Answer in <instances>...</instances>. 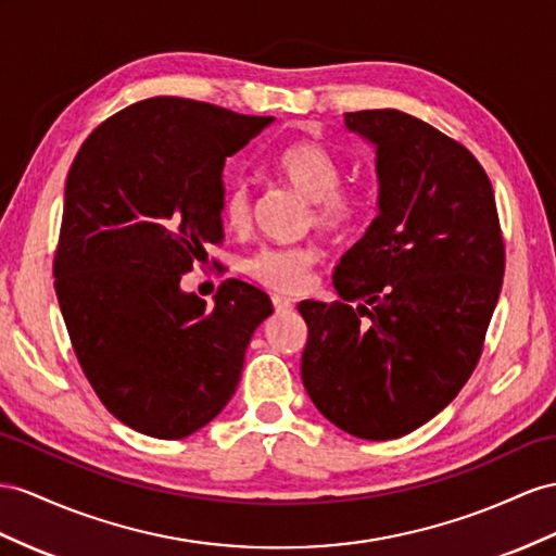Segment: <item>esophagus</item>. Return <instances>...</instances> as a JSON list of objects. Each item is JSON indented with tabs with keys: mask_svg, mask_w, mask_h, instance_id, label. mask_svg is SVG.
Here are the masks:
<instances>
[{
	"mask_svg": "<svg viewBox=\"0 0 556 556\" xmlns=\"http://www.w3.org/2000/svg\"><path fill=\"white\" fill-rule=\"evenodd\" d=\"M273 305H275V309L279 312H291L293 307H295V303L291 301V298H283V295H273Z\"/></svg>",
	"mask_w": 556,
	"mask_h": 556,
	"instance_id": "34e87169",
	"label": "esophagus"
}]
</instances>
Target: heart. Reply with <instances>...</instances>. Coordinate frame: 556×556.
Wrapping results in <instances>:
<instances>
[{
	"label": "heart",
	"instance_id": "obj_1",
	"mask_svg": "<svg viewBox=\"0 0 556 556\" xmlns=\"http://www.w3.org/2000/svg\"><path fill=\"white\" fill-rule=\"evenodd\" d=\"M269 168L295 192L309 199L307 223L326 237L350 235L366 213V197L359 188L340 185L343 164L317 140H295L279 150ZM223 223L230 230H247L251 223V190L244 180H232L223 192ZM319 253L315 247H267L251 255L247 273L263 287L295 293L309 281Z\"/></svg>",
	"mask_w": 556,
	"mask_h": 556
}]
</instances>
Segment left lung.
I'll return each instance as SVG.
<instances>
[{
    "instance_id": "8db88e82",
    "label": "left lung",
    "mask_w": 556,
    "mask_h": 556,
    "mask_svg": "<svg viewBox=\"0 0 556 556\" xmlns=\"http://www.w3.org/2000/svg\"><path fill=\"white\" fill-rule=\"evenodd\" d=\"M376 146L378 216L333 273L336 303L303 301V386L359 439L418 430L463 390L501 295L505 241L486 170L400 110L348 112Z\"/></svg>"
}]
</instances>
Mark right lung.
<instances>
[{
    "label": "right lung",
    "instance_id": "right-lung-1",
    "mask_svg": "<svg viewBox=\"0 0 556 556\" xmlns=\"http://www.w3.org/2000/svg\"><path fill=\"white\" fill-rule=\"evenodd\" d=\"M269 122L146 98L98 124L70 166L53 287L84 376L136 432L182 439L216 418L273 315L267 293L239 279L213 307L180 291L225 237V160Z\"/></svg>",
    "mask_w": 556,
    "mask_h": 556
}]
</instances>
